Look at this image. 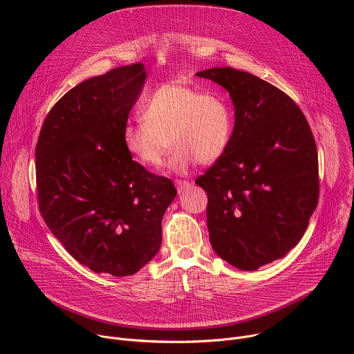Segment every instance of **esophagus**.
Returning <instances> with one entry per match:
<instances>
[{
    "label": "esophagus",
    "mask_w": 354,
    "mask_h": 354,
    "mask_svg": "<svg viewBox=\"0 0 354 354\" xmlns=\"http://www.w3.org/2000/svg\"><path fill=\"white\" fill-rule=\"evenodd\" d=\"M175 185H176V190L179 194L186 192L190 187V182H187V180H176Z\"/></svg>",
    "instance_id": "34e87169"
}]
</instances>
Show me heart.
I'll list each match as a JSON object with an SVG mask.
<instances>
[{"mask_svg": "<svg viewBox=\"0 0 354 354\" xmlns=\"http://www.w3.org/2000/svg\"><path fill=\"white\" fill-rule=\"evenodd\" d=\"M141 119L123 130V145L141 167L158 169L169 148V169L185 175L197 162H217L228 149L234 133V111L218 93L190 85H160L141 104Z\"/></svg>", "mask_w": 354, "mask_h": 354, "instance_id": "heart-1", "label": "heart"}]
</instances>
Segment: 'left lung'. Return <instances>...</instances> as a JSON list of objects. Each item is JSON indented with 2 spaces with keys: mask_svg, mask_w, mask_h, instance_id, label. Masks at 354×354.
<instances>
[{
  "mask_svg": "<svg viewBox=\"0 0 354 354\" xmlns=\"http://www.w3.org/2000/svg\"><path fill=\"white\" fill-rule=\"evenodd\" d=\"M196 75L227 89L235 109L228 149L196 179L209 197L210 242L234 268L257 270L307 231L319 194L315 140L294 100L259 77L231 67Z\"/></svg>",
  "mask_w": 354,
  "mask_h": 354,
  "instance_id": "obj_1",
  "label": "left lung"
}]
</instances>
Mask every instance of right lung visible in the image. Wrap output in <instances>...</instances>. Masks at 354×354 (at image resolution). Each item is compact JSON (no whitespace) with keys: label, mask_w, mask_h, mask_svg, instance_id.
<instances>
[{"label":"right lung","mask_w":354,"mask_h":354,"mask_svg":"<svg viewBox=\"0 0 354 354\" xmlns=\"http://www.w3.org/2000/svg\"><path fill=\"white\" fill-rule=\"evenodd\" d=\"M147 80L141 63L70 89L48 112L35 157L41 217L68 254L95 273H137L160 250L161 221L176 196L123 145Z\"/></svg>","instance_id":"obj_1"}]
</instances>
